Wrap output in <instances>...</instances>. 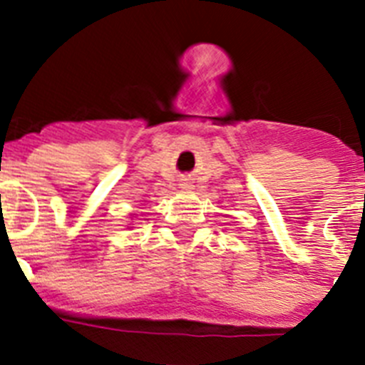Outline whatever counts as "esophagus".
<instances>
[{
  "label": "esophagus",
  "mask_w": 365,
  "mask_h": 365,
  "mask_svg": "<svg viewBox=\"0 0 365 365\" xmlns=\"http://www.w3.org/2000/svg\"><path fill=\"white\" fill-rule=\"evenodd\" d=\"M185 188H190V186H188V185H185Z\"/></svg>",
  "instance_id": "esophagus-1"
}]
</instances>
